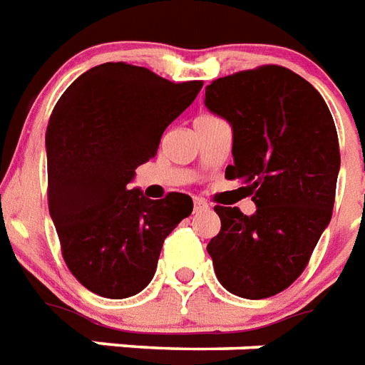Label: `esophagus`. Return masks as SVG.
<instances>
[{
    "label": "esophagus",
    "instance_id": "34e87169",
    "mask_svg": "<svg viewBox=\"0 0 365 365\" xmlns=\"http://www.w3.org/2000/svg\"><path fill=\"white\" fill-rule=\"evenodd\" d=\"M195 212H202V210H208V205L202 199H195V207H193Z\"/></svg>",
    "mask_w": 365,
    "mask_h": 365
}]
</instances>
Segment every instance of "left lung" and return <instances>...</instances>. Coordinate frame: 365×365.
I'll list each match as a JSON object with an SVG mask.
<instances>
[{
	"label": "left lung",
	"mask_w": 365,
	"mask_h": 365,
	"mask_svg": "<svg viewBox=\"0 0 365 365\" xmlns=\"http://www.w3.org/2000/svg\"><path fill=\"white\" fill-rule=\"evenodd\" d=\"M205 105L232 126L226 178L257 205L250 216L214 207L222 227L207 250L230 293L266 299L302 274L329 226L341 168L335 122L312 83L275 65L214 80Z\"/></svg>",
	"instance_id": "left-lung-1"
}]
</instances>
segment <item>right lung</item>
<instances>
[{"label":"right lung","instance_id":"obj_1","mask_svg":"<svg viewBox=\"0 0 365 365\" xmlns=\"http://www.w3.org/2000/svg\"><path fill=\"white\" fill-rule=\"evenodd\" d=\"M202 82L103 63L66 88L46 132L47 199L66 266L91 293L128 299L149 285L164 239L187 218L185 193L147 199L128 183Z\"/></svg>","mask_w":365,"mask_h":365}]
</instances>
